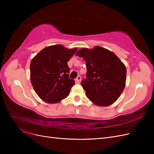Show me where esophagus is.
Wrapping results in <instances>:
<instances>
[{
    "instance_id": "34e87169",
    "label": "esophagus",
    "mask_w": 154,
    "mask_h": 154,
    "mask_svg": "<svg viewBox=\"0 0 154 154\" xmlns=\"http://www.w3.org/2000/svg\"><path fill=\"white\" fill-rule=\"evenodd\" d=\"M81 79H82V77L81 76H78L75 80V82L76 83H80L81 82Z\"/></svg>"
}]
</instances>
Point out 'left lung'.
I'll return each instance as SVG.
<instances>
[{"label": "left lung", "mask_w": 154, "mask_h": 154, "mask_svg": "<svg viewBox=\"0 0 154 154\" xmlns=\"http://www.w3.org/2000/svg\"><path fill=\"white\" fill-rule=\"evenodd\" d=\"M76 55L83 58L86 63V78L81 85L88 98L98 106L114 103L125 86V65L114 53L100 46L80 49Z\"/></svg>", "instance_id": "left-lung-1"}]
</instances>
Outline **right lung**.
Masks as SVG:
<instances>
[{
	"label": "right lung",
	"instance_id": "1",
	"mask_svg": "<svg viewBox=\"0 0 154 154\" xmlns=\"http://www.w3.org/2000/svg\"><path fill=\"white\" fill-rule=\"evenodd\" d=\"M76 51V48L68 49L60 44L54 45L44 48L32 58L31 82L42 100L55 103L69 96L75 82L69 78L67 62Z\"/></svg>",
	"mask_w": 154,
	"mask_h": 154
}]
</instances>
